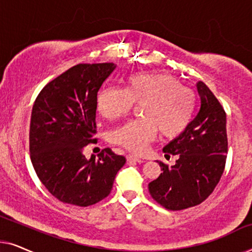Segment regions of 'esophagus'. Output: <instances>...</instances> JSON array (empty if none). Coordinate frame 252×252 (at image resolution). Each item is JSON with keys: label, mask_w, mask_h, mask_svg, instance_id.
<instances>
[{"label": "esophagus", "mask_w": 252, "mask_h": 252, "mask_svg": "<svg viewBox=\"0 0 252 252\" xmlns=\"http://www.w3.org/2000/svg\"><path fill=\"white\" fill-rule=\"evenodd\" d=\"M126 158H127V160H128V161H134V163H143L142 159H140V158L133 156V155H127Z\"/></svg>", "instance_id": "34e87169"}]
</instances>
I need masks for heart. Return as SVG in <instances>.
<instances>
[{"label": "heart", "instance_id": "heart-1", "mask_svg": "<svg viewBox=\"0 0 252 252\" xmlns=\"http://www.w3.org/2000/svg\"><path fill=\"white\" fill-rule=\"evenodd\" d=\"M96 103L99 113L109 120L126 116L133 103H142V118L124 124L112 133L116 144L130 153L142 154L158 132L172 139L187 128L195 111L196 96L174 75L148 72L128 75L125 89L115 86L102 88Z\"/></svg>", "mask_w": 252, "mask_h": 252}]
</instances>
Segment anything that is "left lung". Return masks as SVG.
<instances>
[{
    "instance_id": "1",
    "label": "left lung",
    "mask_w": 252,
    "mask_h": 252,
    "mask_svg": "<svg viewBox=\"0 0 252 252\" xmlns=\"http://www.w3.org/2000/svg\"><path fill=\"white\" fill-rule=\"evenodd\" d=\"M201 108L187 128L164 147L165 157L177 155L173 166L158 161L163 173L149 192L165 209L178 211L201 204L215 190L225 168L228 142L226 112L208 86L198 81Z\"/></svg>"
}]
</instances>
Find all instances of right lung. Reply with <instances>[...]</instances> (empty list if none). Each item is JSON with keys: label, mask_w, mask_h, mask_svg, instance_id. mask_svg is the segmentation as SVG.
<instances>
[{"label": "right lung", "mask_w": 252, "mask_h": 252, "mask_svg": "<svg viewBox=\"0 0 252 252\" xmlns=\"http://www.w3.org/2000/svg\"><path fill=\"white\" fill-rule=\"evenodd\" d=\"M113 63L78 64L44 86L34 102L30 126L31 160L40 181L61 202L95 204L111 191L126 158L110 148L87 159L95 143L97 93Z\"/></svg>", "instance_id": "obj_1"}]
</instances>
